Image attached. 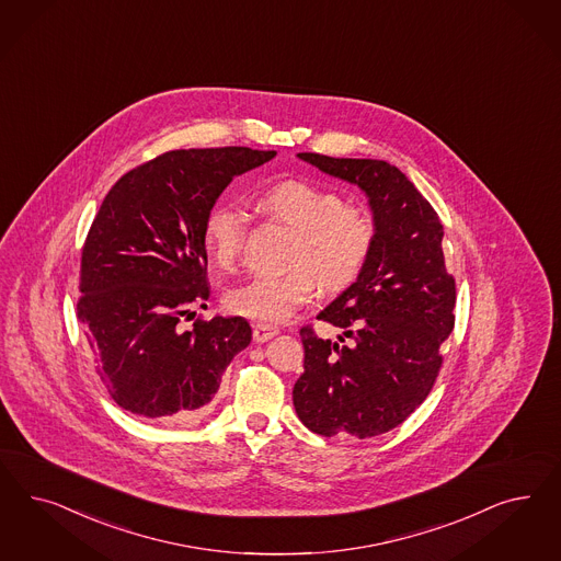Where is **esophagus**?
I'll use <instances>...</instances> for the list:
<instances>
[{"label":"esophagus","mask_w":561,"mask_h":561,"mask_svg":"<svg viewBox=\"0 0 561 561\" xmlns=\"http://www.w3.org/2000/svg\"><path fill=\"white\" fill-rule=\"evenodd\" d=\"M278 334V330L276 328H272L268 324H255L253 325V341L255 343H266V341H271L272 336H276Z\"/></svg>","instance_id":"1"}]
</instances>
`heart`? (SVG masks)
Here are the masks:
<instances>
[{"label":"heart","instance_id":"1","mask_svg":"<svg viewBox=\"0 0 561 561\" xmlns=\"http://www.w3.org/2000/svg\"><path fill=\"white\" fill-rule=\"evenodd\" d=\"M272 218L293 229L290 271L257 276L229 290L225 304L236 316L278 324L308 306L318 285L328 293L351 287L365 271L378 237L374 215L324 185L306 180L272 183L260 196ZM245 239V215L236 204H217L202 225V245L210 264L231 272Z\"/></svg>","mask_w":561,"mask_h":561}]
</instances>
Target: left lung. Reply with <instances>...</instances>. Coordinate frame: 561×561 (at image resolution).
Returning <instances> with one entry per match:
<instances>
[{
  "label": "left lung",
  "mask_w": 561,
  "mask_h": 561,
  "mask_svg": "<svg viewBox=\"0 0 561 561\" xmlns=\"http://www.w3.org/2000/svg\"><path fill=\"white\" fill-rule=\"evenodd\" d=\"M328 175L359 185L378 237L362 276L318 320L339 341L299 330L306 362L293 404L313 434L359 439L398 427L434 388L454 328L456 283L446 271L444 227L432 204L394 164L299 152Z\"/></svg>",
  "instance_id": "8db88e82"
}]
</instances>
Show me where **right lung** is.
I'll list each match as a JSON object with an SVG mask.
<instances>
[{
    "instance_id": "right-lung-1",
    "label": "right lung",
    "mask_w": 561,
    "mask_h": 561,
    "mask_svg": "<svg viewBox=\"0 0 561 561\" xmlns=\"http://www.w3.org/2000/svg\"><path fill=\"white\" fill-rule=\"evenodd\" d=\"M276 150H169L138 164L103 199L82 248L78 322L113 398L134 415L190 423L217 397L227 365L252 341L243 318L181 320L206 308L202 225L222 190Z\"/></svg>"
}]
</instances>
